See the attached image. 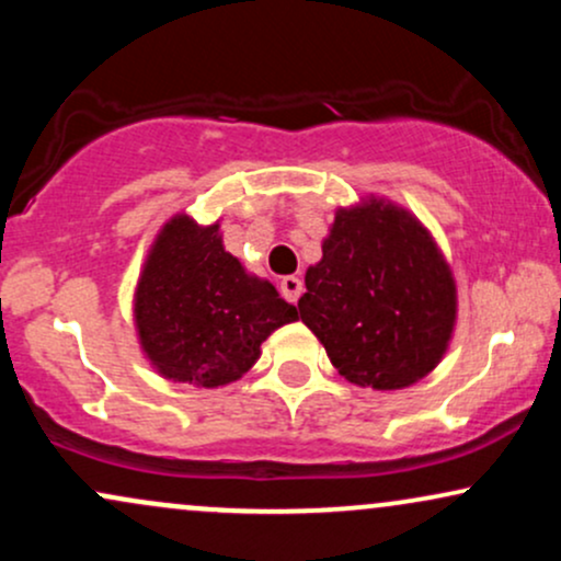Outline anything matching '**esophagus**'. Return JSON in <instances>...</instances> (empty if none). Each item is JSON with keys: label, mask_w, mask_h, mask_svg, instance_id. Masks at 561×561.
Listing matches in <instances>:
<instances>
[{"label": "esophagus", "mask_w": 561, "mask_h": 561, "mask_svg": "<svg viewBox=\"0 0 561 561\" xmlns=\"http://www.w3.org/2000/svg\"><path fill=\"white\" fill-rule=\"evenodd\" d=\"M279 289H282V295H285V300L298 302V298L302 295V282L298 279V276H282Z\"/></svg>", "instance_id": "1"}]
</instances>
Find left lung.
Returning <instances> with one entry per match:
<instances>
[{
	"instance_id": "left-lung-1",
	"label": "left lung",
	"mask_w": 561,
	"mask_h": 561,
	"mask_svg": "<svg viewBox=\"0 0 561 561\" xmlns=\"http://www.w3.org/2000/svg\"><path fill=\"white\" fill-rule=\"evenodd\" d=\"M298 311L347 382L401 390L446 353L456 285L430 231L409 210L371 197L337 210Z\"/></svg>"
}]
</instances>
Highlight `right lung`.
Listing matches in <instances>:
<instances>
[{
  "label": "right lung",
  "mask_w": 561,
  "mask_h": 561,
  "mask_svg": "<svg viewBox=\"0 0 561 561\" xmlns=\"http://www.w3.org/2000/svg\"><path fill=\"white\" fill-rule=\"evenodd\" d=\"M298 319L272 282L227 253L218 224L173 216L160 229L134 295L139 345L158 375L218 388L240 379L276 327Z\"/></svg>",
  "instance_id": "add662e5"
}]
</instances>
